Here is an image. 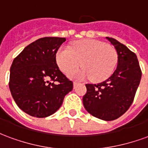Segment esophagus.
<instances>
[{
	"label": "esophagus",
	"instance_id": "obj_1",
	"mask_svg": "<svg viewBox=\"0 0 148 148\" xmlns=\"http://www.w3.org/2000/svg\"><path fill=\"white\" fill-rule=\"evenodd\" d=\"M77 84H78V82H76V81H75V82H74V88H75V86H77Z\"/></svg>",
	"mask_w": 148,
	"mask_h": 148
}]
</instances>
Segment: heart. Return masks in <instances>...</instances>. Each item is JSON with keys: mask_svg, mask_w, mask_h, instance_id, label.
Returning a JSON list of instances; mask_svg holds the SVG:
<instances>
[{"mask_svg": "<svg viewBox=\"0 0 148 148\" xmlns=\"http://www.w3.org/2000/svg\"><path fill=\"white\" fill-rule=\"evenodd\" d=\"M58 67L66 74L81 66L82 70L71 74L72 77H90L94 82H102L112 74L117 62V54L112 46L96 39H82L74 42L71 50L61 47L55 55Z\"/></svg>", "mask_w": 148, "mask_h": 148, "instance_id": "1", "label": "heart"}]
</instances>
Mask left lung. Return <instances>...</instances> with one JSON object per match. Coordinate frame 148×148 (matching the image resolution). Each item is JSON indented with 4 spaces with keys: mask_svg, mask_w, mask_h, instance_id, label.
Wrapping results in <instances>:
<instances>
[{
    "mask_svg": "<svg viewBox=\"0 0 148 148\" xmlns=\"http://www.w3.org/2000/svg\"><path fill=\"white\" fill-rule=\"evenodd\" d=\"M106 39L114 46L117 66L111 76L98 84H86L82 101L85 109L95 117L109 121L124 114L133 101L142 72L135 53L113 38Z\"/></svg>",
    "mask_w": 148,
    "mask_h": 148,
    "instance_id": "1",
    "label": "left lung"
}]
</instances>
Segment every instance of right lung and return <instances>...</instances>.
<instances>
[{"mask_svg":"<svg viewBox=\"0 0 148 148\" xmlns=\"http://www.w3.org/2000/svg\"><path fill=\"white\" fill-rule=\"evenodd\" d=\"M65 38L44 37L27 46L10 68L9 89L18 107L27 114L47 117L61 107L73 82L56 63V52Z\"/></svg>","mask_w":148,"mask_h":148,"instance_id":"obj_1","label":"right lung"}]
</instances>
